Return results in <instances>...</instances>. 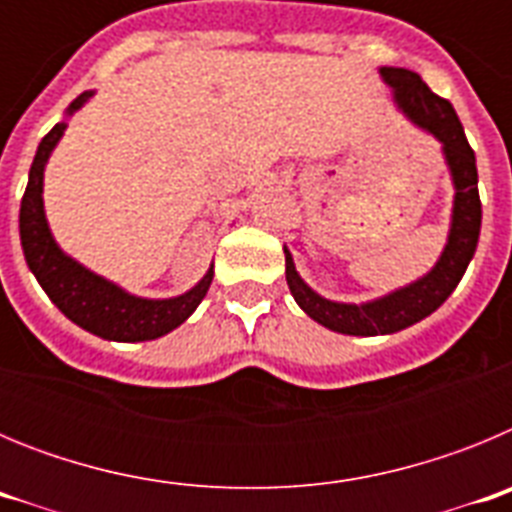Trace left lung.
<instances>
[{"label": "left lung", "mask_w": 512, "mask_h": 512, "mask_svg": "<svg viewBox=\"0 0 512 512\" xmlns=\"http://www.w3.org/2000/svg\"><path fill=\"white\" fill-rule=\"evenodd\" d=\"M379 76L392 89L397 110L413 125L425 130L441 143L443 161L454 184V205H451V223L446 246L433 264L431 271L415 282L397 287L377 300L366 302H338L318 295L305 279L297 274L295 259L284 246L287 261V284L297 305L310 315L315 323L336 330L343 336H390L397 330L420 323L436 312L461 282L474 251H477L479 228H482V202L477 189V158L469 148L459 117L449 99H441L428 89L418 74L395 66H382Z\"/></svg>", "instance_id": "left-lung-1"}]
</instances>
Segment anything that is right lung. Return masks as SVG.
Listing matches in <instances>:
<instances>
[{
	"instance_id": "1",
	"label": "right lung",
	"mask_w": 512,
	"mask_h": 512,
	"mask_svg": "<svg viewBox=\"0 0 512 512\" xmlns=\"http://www.w3.org/2000/svg\"><path fill=\"white\" fill-rule=\"evenodd\" d=\"M92 97V89L79 94L69 104L66 117L76 115ZM66 128H69L66 120L56 122V128L40 140L33 166H30V176H27V189L20 205V241L27 266L35 274L40 287L45 289V295L51 297L53 305L71 323L89 330L94 336L120 343L153 341V338L166 336L174 328H179L205 300L212 277H215L212 264L205 271V277L182 295L151 300V297L130 295L128 289L104 279L102 274H94L92 269H87L74 256L63 251L53 238L48 217H45L43 176L45 164H48V158H51L53 148L58 146Z\"/></svg>"
}]
</instances>
